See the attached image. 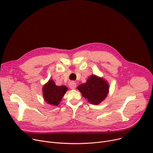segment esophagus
Masks as SVG:
<instances>
[{
  "label": "esophagus",
  "instance_id": "obj_1",
  "mask_svg": "<svg viewBox=\"0 0 153 153\" xmlns=\"http://www.w3.org/2000/svg\"><path fill=\"white\" fill-rule=\"evenodd\" d=\"M69 86L71 89H75L76 87V83L75 82H71L69 84Z\"/></svg>",
  "mask_w": 153,
  "mask_h": 153
}]
</instances>
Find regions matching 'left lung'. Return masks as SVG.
<instances>
[{
  "label": "left lung",
  "mask_w": 153,
  "mask_h": 153,
  "mask_svg": "<svg viewBox=\"0 0 153 153\" xmlns=\"http://www.w3.org/2000/svg\"><path fill=\"white\" fill-rule=\"evenodd\" d=\"M77 88L83 97L94 105H98L105 100L109 92V84L106 80L94 74Z\"/></svg>",
  "instance_id": "obj_1"
}]
</instances>
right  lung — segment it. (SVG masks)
Segmentation results:
<instances>
[{
  "instance_id": "right-lung-1",
  "label": "right lung",
  "mask_w": 153,
  "mask_h": 153,
  "mask_svg": "<svg viewBox=\"0 0 153 153\" xmlns=\"http://www.w3.org/2000/svg\"><path fill=\"white\" fill-rule=\"evenodd\" d=\"M42 91L45 102L51 105L57 106L68 91V87L65 85H56L53 79H50L43 85Z\"/></svg>"
}]
</instances>
